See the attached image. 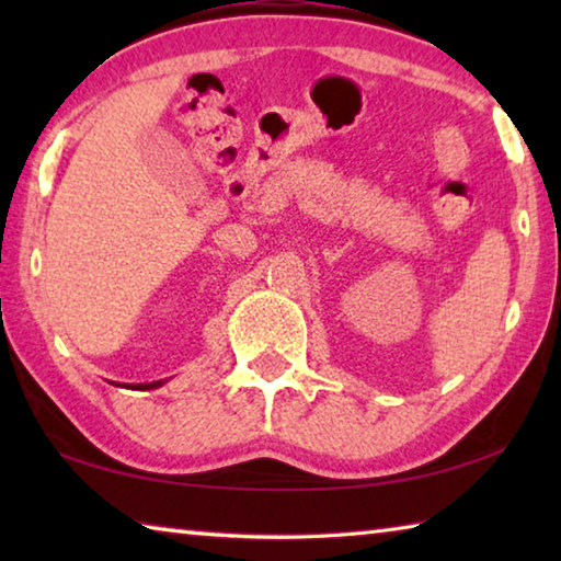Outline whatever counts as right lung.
Segmentation results:
<instances>
[{
  "instance_id": "right-lung-1",
  "label": "right lung",
  "mask_w": 561,
  "mask_h": 561,
  "mask_svg": "<svg viewBox=\"0 0 561 561\" xmlns=\"http://www.w3.org/2000/svg\"><path fill=\"white\" fill-rule=\"evenodd\" d=\"M158 386H160V381H156V383H140L136 388H158Z\"/></svg>"
}]
</instances>
